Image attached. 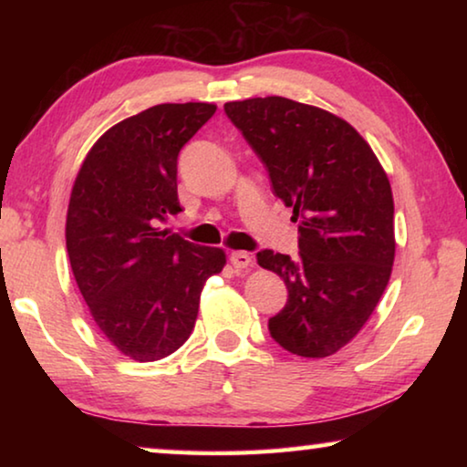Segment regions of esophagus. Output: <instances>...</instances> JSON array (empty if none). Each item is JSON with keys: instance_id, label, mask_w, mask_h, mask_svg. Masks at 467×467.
Instances as JSON below:
<instances>
[{"instance_id": "obj_1", "label": "esophagus", "mask_w": 467, "mask_h": 467, "mask_svg": "<svg viewBox=\"0 0 467 467\" xmlns=\"http://www.w3.org/2000/svg\"><path fill=\"white\" fill-rule=\"evenodd\" d=\"M228 259H231V264L236 267V270H249V267L253 265V257L244 251H233Z\"/></svg>"}]
</instances>
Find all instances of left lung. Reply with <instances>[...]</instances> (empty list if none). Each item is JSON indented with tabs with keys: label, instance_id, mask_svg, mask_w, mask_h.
<instances>
[{
	"label": "left lung",
	"instance_id": "1",
	"mask_svg": "<svg viewBox=\"0 0 467 467\" xmlns=\"http://www.w3.org/2000/svg\"><path fill=\"white\" fill-rule=\"evenodd\" d=\"M224 110L298 223L296 259L257 253V264L288 288L270 334L296 357H331L362 329L389 282L395 233L387 172L367 140L329 110L284 97L226 102Z\"/></svg>",
	"mask_w": 467,
	"mask_h": 467
}]
</instances>
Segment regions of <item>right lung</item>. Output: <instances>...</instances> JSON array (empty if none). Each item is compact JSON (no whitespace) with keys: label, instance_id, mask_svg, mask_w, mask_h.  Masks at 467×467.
<instances>
[{"label":"right lung","instance_id":"add662e5","mask_svg":"<svg viewBox=\"0 0 467 467\" xmlns=\"http://www.w3.org/2000/svg\"><path fill=\"white\" fill-rule=\"evenodd\" d=\"M216 113L210 102H164L107 130L69 195L66 244L94 323L131 360L169 357L192 336L205 280L226 253L161 224L181 212L177 156Z\"/></svg>","mask_w":467,"mask_h":467}]
</instances>
